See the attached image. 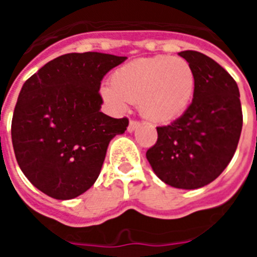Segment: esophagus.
<instances>
[{"label":"esophagus","instance_id":"1","mask_svg":"<svg viewBox=\"0 0 257 257\" xmlns=\"http://www.w3.org/2000/svg\"><path fill=\"white\" fill-rule=\"evenodd\" d=\"M139 126H140V123L138 121H130L128 127H127V131H128V133H134V131H135Z\"/></svg>","mask_w":257,"mask_h":257}]
</instances>
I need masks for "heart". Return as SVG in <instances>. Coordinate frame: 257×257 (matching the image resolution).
<instances>
[{
    "label": "heart",
    "instance_id": "1",
    "mask_svg": "<svg viewBox=\"0 0 257 257\" xmlns=\"http://www.w3.org/2000/svg\"><path fill=\"white\" fill-rule=\"evenodd\" d=\"M194 91L196 73L189 61L158 55L136 59L115 69L110 86H103L100 95L117 112L126 109V101L138 103L145 119L169 123L187 110Z\"/></svg>",
    "mask_w": 257,
    "mask_h": 257
}]
</instances>
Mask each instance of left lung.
<instances>
[{
    "mask_svg": "<svg viewBox=\"0 0 257 257\" xmlns=\"http://www.w3.org/2000/svg\"><path fill=\"white\" fill-rule=\"evenodd\" d=\"M179 55L196 73V91L180 118L157 127L158 139L147 160L163 183L198 189L212 183L231 161L243 115L237 82L221 65L193 50Z\"/></svg>",
    "mask_w": 257,
    "mask_h": 257,
    "instance_id": "obj_1",
    "label": "left lung"
}]
</instances>
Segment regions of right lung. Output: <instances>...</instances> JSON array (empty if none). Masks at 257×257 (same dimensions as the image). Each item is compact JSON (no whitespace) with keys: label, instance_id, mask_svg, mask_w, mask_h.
<instances>
[{"label":"right lung","instance_id":"obj_1","mask_svg":"<svg viewBox=\"0 0 257 257\" xmlns=\"http://www.w3.org/2000/svg\"><path fill=\"white\" fill-rule=\"evenodd\" d=\"M103 52L65 54L20 90L11 123L18 165L38 190L72 199L94 185L106 149L128 126L101 112V79L126 60Z\"/></svg>","mask_w":257,"mask_h":257}]
</instances>
